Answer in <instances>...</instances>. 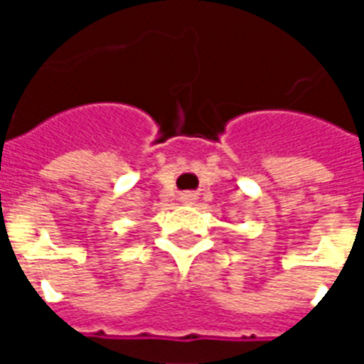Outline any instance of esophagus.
<instances>
[{"label": "esophagus", "instance_id": "34e87169", "mask_svg": "<svg viewBox=\"0 0 364 364\" xmlns=\"http://www.w3.org/2000/svg\"><path fill=\"white\" fill-rule=\"evenodd\" d=\"M181 200L183 203H187V205H189V203H193V200H197V195H195V193H183L181 195Z\"/></svg>", "mask_w": 364, "mask_h": 364}]
</instances>
